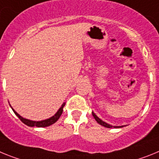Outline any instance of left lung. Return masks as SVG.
I'll return each mask as SVG.
<instances>
[{
	"label": "left lung",
	"mask_w": 159,
	"mask_h": 159,
	"mask_svg": "<svg viewBox=\"0 0 159 159\" xmlns=\"http://www.w3.org/2000/svg\"><path fill=\"white\" fill-rule=\"evenodd\" d=\"M92 114H93V118H95V120L97 121V122H98V124H100V125L105 126V127H106V128H112V127H114V128H121V127H123V125H121V126H113V125H110V124H107L106 122L103 121L102 119H100V118H99L98 117V116H97L96 114H95L93 112H92Z\"/></svg>",
	"instance_id": "left-lung-1"
}]
</instances>
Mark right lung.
<instances>
[{
  "label": "right lung",
  "instance_id": "obj_1",
  "mask_svg": "<svg viewBox=\"0 0 159 159\" xmlns=\"http://www.w3.org/2000/svg\"><path fill=\"white\" fill-rule=\"evenodd\" d=\"M65 105H66V102L63 103L62 105H61V108L59 109L58 110H57V112L56 113V114H54V115L53 116V117H51V118H48V119H45V120H42V121H32V120H29V119H26V118H22L21 116L20 115V114H18L14 110H13L12 107V110H13V112H14V114H16L17 117H18L19 118H20V121L23 122L24 124H25V125H27L28 126H37V127H46V126H49L50 125H52V124L55 123L57 120L59 119V118L61 117V114H62L63 112V107L65 106Z\"/></svg>",
  "mask_w": 159,
  "mask_h": 159
}]
</instances>
